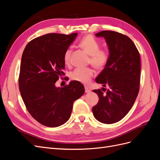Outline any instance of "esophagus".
<instances>
[{
	"label": "esophagus",
	"instance_id": "esophagus-1",
	"mask_svg": "<svg viewBox=\"0 0 160 160\" xmlns=\"http://www.w3.org/2000/svg\"><path fill=\"white\" fill-rule=\"evenodd\" d=\"M85 93H89V92L91 91V90L88 88H85Z\"/></svg>",
	"mask_w": 160,
	"mask_h": 160
}]
</instances>
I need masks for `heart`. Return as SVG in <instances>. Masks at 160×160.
<instances>
[{
	"label": "heart",
	"instance_id": "b5f03b06",
	"mask_svg": "<svg viewBox=\"0 0 160 160\" xmlns=\"http://www.w3.org/2000/svg\"><path fill=\"white\" fill-rule=\"evenodd\" d=\"M79 46L87 54L89 55L88 64L91 65L98 71L103 70L109 60V53L106 49H100V43L91 35L85 37L79 43ZM72 50L67 49L64 53V62L66 65L71 62ZM94 75L92 68L76 69L70 73V79L78 83L88 84Z\"/></svg>",
	"mask_w": 160,
	"mask_h": 160
}]
</instances>
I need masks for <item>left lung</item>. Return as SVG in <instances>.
<instances>
[{"label": "left lung", "mask_w": 160, "mask_h": 160, "mask_svg": "<svg viewBox=\"0 0 160 160\" xmlns=\"http://www.w3.org/2000/svg\"><path fill=\"white\" fill-rule=\"evenodd\" d=\"M95 35L105 38L110 56L108 65L95 81L110 89L93 90L99 99L92 111L99 122L111 124L128 113L137 98L141 72L140 55L133 42L122 33L103 31Z\"/></svg>", "instance_id": "8db88e82"}]
</instances>
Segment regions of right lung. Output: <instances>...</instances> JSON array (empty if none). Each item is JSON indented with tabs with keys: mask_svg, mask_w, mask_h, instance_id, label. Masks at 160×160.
Segmentation results:
<instances>
[{
	"mask_svg": "<svg viewBox=\"0 0 160 160\" xmlns=\"http://www.w3.org/2000/svg\"><path fill=\"white\" fill-rule=\"evenodd\" d=\"M77 35L47 34L31 41L22 53L18 77L22 99L32 117L47 127L66 123L74 101L85 92L83 84L73 81L63 88L55 87L65 75L64 53Z\"/></svg>",
	"mask_w": 160,
	"mask_h": 160,
	"instance_id": "right-lung-1",
	"label": "right lung"
}]
</instances>
